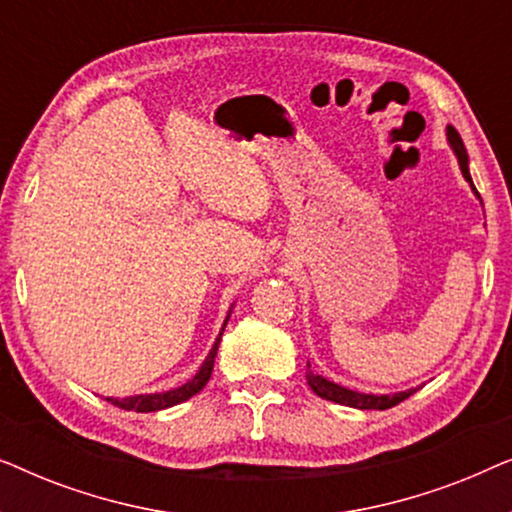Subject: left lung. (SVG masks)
<instances>
[{
	"mask_svg": "<svg viewBox=\"0 0 512 512\" xmlns=\"http://www.w3.org/2000/svg\"><path fill=\"white\" fill-rule=\"evenodd\" d=\"M447 139H450L452 149H454V153H457L461 172H464V177L471 181V186H473L471 174H468V156H466L464 142H461V135L452 128V125H450V128H447ZM473 191H475V186H473ZM475 195H478V198H480L478 191H475ZM307 384H310L314 394L321 396V398H326V401H333V403H340V405H349V408H359V410H389V408H394V405L403 403L405 398H410L412 394H415V389L401 391V394H394V396L359 394V391L345 389V387H340V384L328 382V380H324V377L314 375L312 370H310V363H307Z\"/></svg>",
	"mask_w": 512,
	"mask_h": 512,
	"instance_id": "1",
	"label": "left lung"
}]
</instances>
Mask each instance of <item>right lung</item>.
Segmentation results:
<instances>
[{"label": "right lung", "mask_w": 512, "mask_h": 512, "mask_svg": "<svg viewBox=\"0 0 512 512\" xmlns=\"http://www.w3.org/2000/svg\"><path fill=\"white\" fill-rule=\"evenodd\" d=\"M226 328V324H223ZM223 328L219 333V338H216L212 352H209L207 361L202 363L200 373L193 377L191 382H186L184 387L179 389H172V391H165V394H146V396H130V398H123V401H114V398H107L109 403L118 405V408L123 410H132V412H156V410H165V408H172V405H179L188 401V398L198 394L202 391V387L209 382V377H212V368H214V356H216V349H219V342H221V335H223Z\"/></svg>", "instance_id": "obj_1"}]
</instances>
